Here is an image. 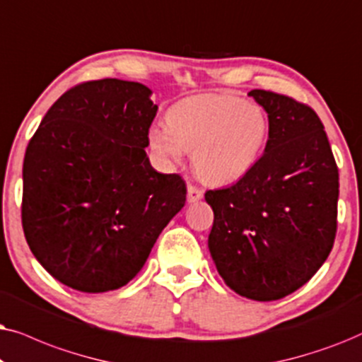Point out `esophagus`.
I'll return each instance as SVG.
<instances>
[{
    "mask_svg": "<svg viewBox=\"0 0 362 362\" xmlns=\"http://www.w3.org/2000/svg\"><path fill=\"white\" fill-rule=\"evenodd\" d=\"M204 199V190L202 189H197L195 185H187V200L190 202V204H194V202H199Z\"/></svg>",
    "mask_w": 362,
    "mask_h": 362,
    "instance_id": "obj_1",
    "label": "esophagus"
}]
</instances>
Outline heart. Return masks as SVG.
<instances>
[{
	"label": "heart",
	"instance_id": "1",
	"mask_svg": "<svg viewBox=\"0 0 362 362\" xmlns=\"http://www.w3.org/2000/svg\"><path fill=\"white\" fill-rule=\"evenodd\" d=\"M165 125L148 129V148L163 165H177L192 152V165L206 184L242 180L262 157L268 115L262 105L226 94H200L173 104Z\"/></svg>",
	"mask_w": 362,
	"mask_h": 362
}]
</instances>
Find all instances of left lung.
<instances>
[{
  "instance_id": "obj_1",
  "label": "left lung",
  "mask_w": 362,
  "mask_h": 362,
  "mask_svg": "<svg viewBox=\"0 0 362 362\" xmlns=\"http://www.w3.org/2000/svg\"><path fill=\"white\" fill-rule=\"evenodd\" d=\"M248 95L268 114V141L252 170L209 190V250L226 286L255 301L281 300L326 262L338 225L339 173L315 110L269 90Z\"/></svg>"
}]
</instances>
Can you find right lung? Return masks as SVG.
Returning <instances> with one entry per match:
<instances>
[{
  "instance_id": "add662e5",
  "label": "right lung",
  "mask_w": 362,
  "mask_h": 362,
  "mask_svg": "<svg viewBox=\"0 0 362 362\" xmlns=\"http://www.w3.org/2000/svg\"><path fill=\"white\" fill-rule=\"evenodd\" d=\"M151 95L132 81L79 84L51 105L28 144L24 237L42 268L72 290L127 285L184 209L185 182L158 173L146 153L158 109Z\"/></svg>"
}]
</instances>
